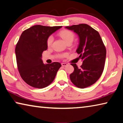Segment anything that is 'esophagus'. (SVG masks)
Segmentation results:
<instances>
[{
    "label": "esophagus",
    "instance_id": "esophagus-1",
    "mask_svg": "<svg viewBox=\"0 0 123 123\" xmlns=\"http://www.w3.org/2000/svg\"><path fill=\"white\" fill-rule=\"evenodd\" d=\"M61 65H62V66H63V67H66V66H67L68 64H67V63H61Z\"/></svg>",
    "mask_w": 123,
    "mask_h": 123
}]
</instances>
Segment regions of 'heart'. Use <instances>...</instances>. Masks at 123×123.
Instances as JSON below:
<instances>
[{
	"label": "heart",
	"instance_id": "b5f03b06",
	"mask_svg": "<svg viewBox=\"0 0 123 123\" xmlns=\"http://www.w3.org/2000/svg\"><path fill=\"white\" fill-rule=\"evenodd\" d=\"M59 35L61 37V38L63 39V40L66 42L67 43L69 42H73L74 40L75 35L74 33L70 31L69 30H62L61 31H60L59 33ZM54 41V37L53 36H49L47 39V45L48 47H50L52 44H53ZM66 54H61L60 55V57H63L66 56Z\"/></svg>",
	"mask_w": 123,
	"mask_h": 123
}]
</instances>
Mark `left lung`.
<instances>
[{
  "mask_svg": "<svg viewBox=\"0 0 123 123\" xmlns=\"http://www.w3.org/2000/svg\"><path fill=\"white\" fill-rule=\"evenodd\" d=\"M66 28L73 30L80 39L76 50L83 60L80 68L76 64L70 75L72 82L78 88H84L94 84L101 76L104 69L106 50L99 32L86 24L73 25Z\"/></svg>",
  "mask_w": 123,
  "mask_h": 123,
  "instance_id": "obj_1",
  "label": "left lung"
}]
</instances>
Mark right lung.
Returning <instances> with one entry per match:
<instances>
[{
	"mask_svg": "<svg viewBox=\"0 0 123 123\" xmlns=\"http://www.w3.org/2000/svg\"><path fill=\"white\" fill-rule=\"evenodd\" d=\"M61 27L36 25L20 35L15 48L17 64L21 78L30 86L43 88L49 86L61 67L57 62L44 64L41 59L47 49L48 37Z\"/></svg>",
	"mask_w": 123,
	"mask_h": 123,
	"instance_id": "obj_1",
	"label": "right lung"
}]
</instances>
